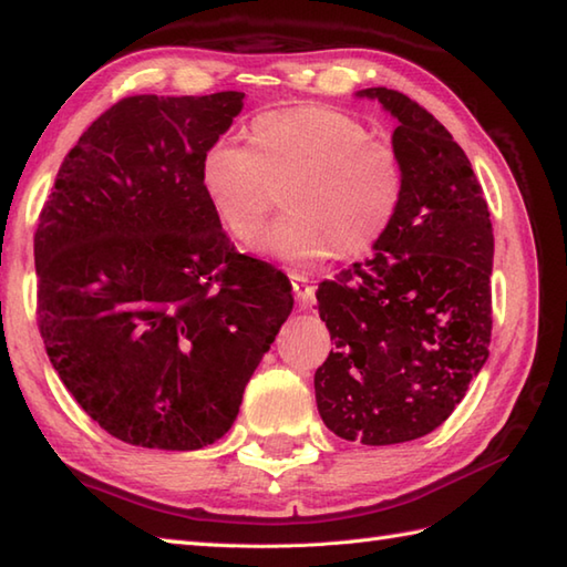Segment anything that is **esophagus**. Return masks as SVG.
Returning a JSON list of instances; mask_svg holds the SVG:
<instances>
[{
    "label": "esophagus",
    "mask_w": 567,
    "mask_h": 567,
    "mask_svg": "<svg viewBox=\"0 0 567 567\" xmlns=\"http://www.w3.org/2000/svg\"><path fill=\"white\" fill-rule=\"evenodd\" d=\"M292 285H295V295H297V302L302 309H309L315 305V287L309 285V280L305 275L292 272Z\"/></svg>",
    "instance_id": "1"
}]
</instances>
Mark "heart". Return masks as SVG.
I'll use <instances>...</instances> for the list:
<instances>
[{
	"label": "heart",
	"instance_id": "1",
	"mask_svg": "<svg viewBox=\"0 0 567 567\" xmlns=\"http://www.w3.org/2000/svg\"><path fill=\"white\" fill-rule=\"evenodd\" d=\"M199 189L214 219L238 244L260 231L282 192L290 214L258 240L265 256L311 268L331 252L365 258L388 236L404 199L392 146L358 118L321 104L262 112L248 146L219 138L199 161Z\"/></svg>",
	"mask_w": 567,
	"mask_h": 567
}]
</instances>
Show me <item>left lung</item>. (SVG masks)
<instances>
[{"instance_id": "obj_1", "label": "left lung", "mask_w": 567, "mask_h": 567, "mask_svg": "<svg viewBox=\"0 0 567 567\" xmlns=\"http://www.w3.org/2000/svg\"><path fill=\"white\" fill-rule=\"evenodd\" d=\"M358 97L396 118L404 199L372 258L319 285L333 348L315 392L336 436L392 445L441 426L485 365L495 236L483 187L439 118L396 90Z\"/></svg>"}]
</instances>
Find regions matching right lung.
Segmentation results:
<instances>
[{
  "instance_id": "obj_1",
  "label": "right lung",
  "mask_w": 567,
  "mask_h": 567,
  "mask_svg": "<svg viewBox=\"0 0 567 567\" xmlns=\"http://www.w3.org/2000/svg\"><path fill=\"white\" fill-rule=\"evenodd\" d=\"M244 92L116 102L60 165L33 236L45 353L114 439L197 451L236 421L292 311V285L244 256L199 189L202 153Z\"/></svg>"
}]
</instances>
